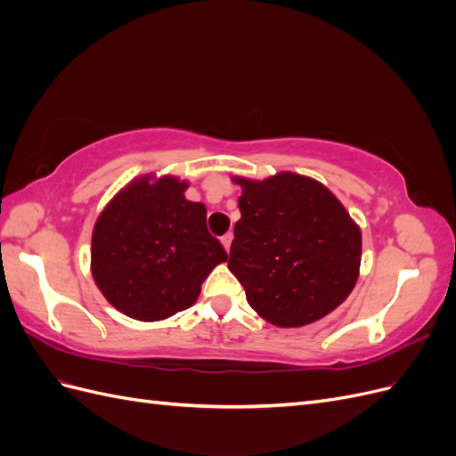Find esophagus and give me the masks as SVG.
<instances>
[{
    "label": "esophagus",
    "instance_id": "34e87169",
    "mask_svg": "<svg viewBox=\"0 0 456 456\" xmlns=\"http://www.w3.org/2000/svg\"><path fill=\"white\" fill-rule=\"evenodd\" d=\"M232 240H233V236H232V233H224V236L223 238H220V243H223L224 245V249L230 253V245H232Z\"/></svg>",
    "mask_w": 456,
    "mask_h": 456
}]
</instances>
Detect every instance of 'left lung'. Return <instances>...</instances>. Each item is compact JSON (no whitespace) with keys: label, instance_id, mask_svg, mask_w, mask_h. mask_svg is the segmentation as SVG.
<instances>
[{"label":"left lung","instance_id":"1","mask_svg":"<svg viewBox=\"0 0 456 456\" xmlns=\"http://www.w3.org/2000/svg\"><path fill=\"white\" fill-rule=\"evenodd\" d=\"M243 188L228 268L249 306L278 327H302L340 306L360 275L362 230L314 178L236 176Z\"/></svg>","mask_w":456,"mask_h":456}]
</instances>
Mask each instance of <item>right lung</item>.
Segmentation results:
<instances>
[{"mask_svg": "<svg viewBox=\"0 0 456 456\" xmlns=\"http://www.w3.org/2000/svg\"><path fill=\"white\" fill-rule=\"evenodd\" d=\"M186 181L141 176L96 218L91 272L104 298L139 322H159L190 308L211 270L226 262L207 230L203 203L188 201Z\"/></svg>", "mask_w": 456, "mask_h": 456, "instance_id": "obj_1", "label": "right lung"}]
</instances>
